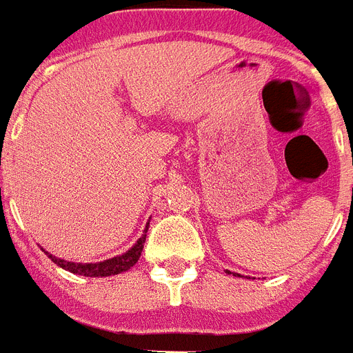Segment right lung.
Segmentation results:
<instances>
[{
	"label": "right lung",
	"mask_w": 353,
	"mask_h": 353,
	"mask_svg": "<svg viewBox=\"0 0 353 353\" xmlns=\"http://www.w3.org/2000/svg\"><path fill=\"white\" fill-rule=\"evenodd\" d=\"M147 230H148V223L145 227V234H141V238L137 240L132 248L123 253V255L113 256V259H108V261L102 262H85V264H81V262H68L63 261V259H57V256L50 255L48 251H44L52 261L57 264L59 268L66 270V272H70V274L76 275H85V277H108V275H117V274H123L126 270L134 266L137 261H139V256H141L143 251V243H145V238H147Z\"/></svg>",
	"instance_id": "obj_1"
}]
</instances>
